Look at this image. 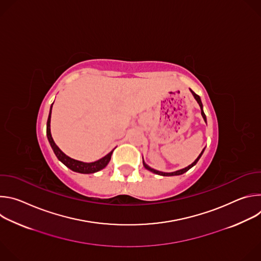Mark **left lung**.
Instances as JSON below:
<instances>
[{
    "label": "left lung",
    "instance_id": "8db88e82",
    "mask_svg": "<svg viewBox=\"0 0 261 261\" xmlns=\"http://www.w3.org/2000/svg\"><path fill=\"white\" fill-rule=\"evenodd\" d=\"M191 91V93H192V95H193V97L195 98V100L197 101V103L199 104V106H200V109H201V116H202V118H203V120H204V122L206 123V117H205V115H204V111H203V105H202V102H201V99H200V97L197 95V94H195L192 90H190ZM203 152H204V148L202 150V152L199 154V156L196 158V160L192 163V164H190L189 166H187V167H185V168H182V169H179V170H176V171H173V172H163V171H159V170H156V169H154V168H152V167H150L148 166L144 161H143V158H142V163H143V166H144V168L145 169H147V170H150V171H152V172H154V173H156V174H159V175H163V176H171V175H179V174H182V173H185L186 171H188L190 168H192L197 162H198V160L200 159V157L202 156V154H203Z\"/></svg>",
    "mask_w": 261,
    "mask_h": 261
}]
</instances>
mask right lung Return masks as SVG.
<instances>
[{"mask_svg": "<svg viewBox=\"0 0 261 261\" xmlns=\"http://www.w3.org/2000/svg\"><path fill=\"white\" fill-rule=\"evenodd\" d=\"M54 104V103H53ZM53 104L50 106V110H49V115H48V119H47V124H46V135H47V139L50 143V146L53 148V151L55 153V155L57 156V158L64 164L66 165L68 168H70L71 170L75 171V172H80V173H94L97 172L101 169H103L104 167H106V165L109 163L111 155H113L114 150L111 151L110 153H108L106 156H104L103 158L95 161V162H83V161H79L75 159H72L70 157H68L66 154H64L59 146L55 143L51 133H50V118H51V109H53Z\"/></svg>", "mask_w": 261, "mask_h": 261, "instance_id": "obj_1", "label": "right lung"}]
</instances>
